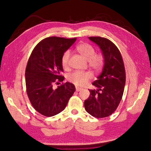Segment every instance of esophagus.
Instances as JSON below:
<instances>
[{
	"instance_id": "1",
	"label": "esophagus",
	"mask_w": 151,
	"mask_h": 151,
	"mask_svg": "<svg viewBox=\"0 0 151 151\" xmlns=\"http://www.w3.org/2000/svg\"><path fill=\"white\" fill-rule=\"evenodd\" d=\"M76 91H77V92H79V91H80L81 90H82V89H81V88H78V87H76Z\"/></svg>"
}]
</instances>
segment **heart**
I'll return each instance as SVG.
<instances>
[{
	"mask_svg": "<svg viewBox=\"0 0 151 151\" xmlns=\"http://www.w3.org/2000/svg\"><path fill=\"white\" fill-rule=\"evenodd\" d=\"M76 50L81 56L89 62V66L95 71L101 69L104 64V57L101 54L96 55L94 48L88 43H81L77 45ZM70 51L65 52L62 57V65L63 67H67L70 58ZM91 78V74L88 72L76 71L71 73L67 77V79L70 83L77 86H85Z\"/></svg>",
	"mask_w": 151,
	"mask_h": 151,
	"instance_id": "b5f03b06",
	"label": "heart"
}]
</instances>
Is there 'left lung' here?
Masks as SVG:
<instances>
[{"mask_svg": "<svg viewBox=\"0 0 151 151\" xmlns=\"http://www.w3.org/2000/svg\"><path fill=\"white\" fill-rule=\"evenodd\" d=\"M99 47L104 57L101 73L93 83L96 89L89 90L85 100L86 111L96 118L107 117L120 104L125 84V71L119 50L110 40L102 37H89Z\"/></svg>", "mask_w": 151, "mask_h": 151, "instance_id": "left-lung-1", "label": "left lung"}]
</instances>
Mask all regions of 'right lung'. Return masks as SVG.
Here are the masks:
<instances>
[{"label":"right lung","instance_id":"1","mask_svg":"<svg viewBox=\"0 0 151 151\" xmlns=\"http://www.w3.org/2000/svg\"><path fill=\"white\" fill-rule=\"evenodd\" d=\"M76 38L48 37L36 45L27 64L26 91L32 106L46 116L56 115L66 107L75 92L74 85L67 82L55 89L56 81H63L62 57L76 41Z\"/></svg>","mask_w":151,"mask_h":151}]
</instances>
